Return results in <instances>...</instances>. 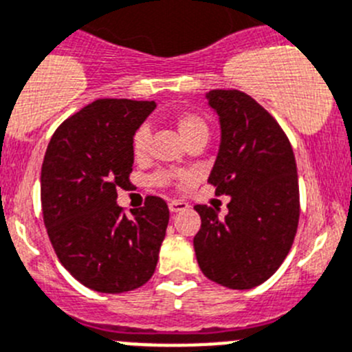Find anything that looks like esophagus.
Returning <instances> with one entry per match:
<instances>
[{"label": "esophagus", "mask_w": 352, "mask_h": 352, "mask_svg": "<svg viewBox=\"0 0 352 352\" xmlns=\"http://www.w3.org/2000/svg\"><path fill=\"white\" fill-rule=\"evenodd\" d=\"M168 208L172 213H179V211H184L189 208V204L184 203V201H170L168 203Z\"/></svg>", "instance_id": "1"}]
</instances>
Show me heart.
Wrapping results in <instances>:
<instances>
[{
  "instance_id": "obj_1",
  "label": "heart",
  "mask_w": 352,
  "mask_h": 352,
  "mask_svg": "<svg viewBox=\"0 0 352 352\" xmlns=\"http://www.w3.org/2000/svg\"><path fill=\"white\" fill-rule=\"evenodd\" d=\"M173 124H175L177 131H179L180 138L184 139L186 144H189V142L192 141L206 142L208 134H210V127H208L206 120H204L199 113H196V111H182V113L177 115ZM149 135H151V132H149V129L146 127V125H142V127H139L138 131H135L134 138H132V151H134L135 158H144V156L148 155ZM153 180H155V184H158V186H170V184L177 182V180L184 182V180H187V175H182V173L162 172L158 173V175H155Z\"/></svg>"
}]
</instances>
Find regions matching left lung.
Listing matches in <instances>:
<instances>
[{"instance_id": "left-lung-1", "label": "left lung", "mask_w": 352, "mask_h": 352, "mask_svg": "<svg viewBox=\"0 0 352 352\" xmlns=\"http://www.w3.org/2000/svg\"><path fill=\"white\" fill-rule=\"evenodd\" d=\"M208 104L220 118V148L208 182L230 196L223 218L206 204L194 210L197 265L228 289H252L272 277L291 251L299 223V184L292 146L274 117L251 96L214 89Z\"/></svg>"}]
</instances>
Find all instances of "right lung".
<instances>
[{"label": "right lung", "mask_w": 352, "mask_h": 352, "mask_svg": "<svg viewBox=\"0 0 352 352\" xmlns=\"http://www.w3.org/2000/svg\"><path fill=\"white\" fill-rule=\"evenodd\" d=\"M155 101L96 100L63 122L41 168L44 225L75 280L104 294L134 291L153 277L170 211L162 197L127 217L117 189L131 186L132 138Z\"/></svg>", "instance_id": "obj_1"}]
</instances>
